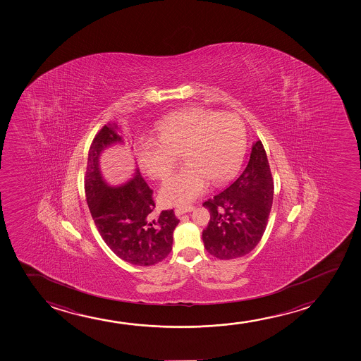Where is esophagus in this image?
<instances>
[{
    "instance_id": "1",
    "label": "esophagus",
    "mask_w": 361,
    "mask_h": 361,
    "mask_svg": "<svg viewBox=\"0 0 361 361\" xmlns=\"http://www.w3.org/2000/svg\"><path fill=\"white\" fill-rule=\"evenodd\" d=\"M192 206H188V207H178L175 209V214L178 216V217H180V216H183V214H185V213L191 212V211H193Z\"/></svg>"
}]
</instances>
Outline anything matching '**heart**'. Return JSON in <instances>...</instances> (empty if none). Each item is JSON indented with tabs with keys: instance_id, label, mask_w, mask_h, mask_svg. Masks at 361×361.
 I'll return each instance as SVG.
<instances>
[{
	"instance_id": "1",
	"label": "heart",
	"mask_w": 361,
	"mask_h": 361,
	"mask_svg": "<svg viewBox=\"0 0 361 361\" xmlns=\"http://www.w3.org/2000/svg\"><path fill=\"white\" fill-rule=\"evenodd\" d=\"M247 130L242 119L212 109L191 107L170 114L158 126L157 140L139 144V166L152 178L164 180L178 155L183 166L159 191L169 207H185L207 190L232 180L242 166Z\"/></svg>"
}]
</instances>
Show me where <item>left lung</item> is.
I'll list each match as a JSON object with an SVG mask.
<instances>
[{
	"mask_svg": "<svg viewBox=\"0 0 361 361\" xmlns=\"http://www.w3.org/2000/svg\"><path fill=\"white\" fill-rule=\"evenodd\" d=\"M272 198L271 171L265 149L257 140L252 144L250 158L239 178L203 203L211 216L202 232L206 250L222 260L252 252L265 232Z\"/></svg>",
	"mask_w": 361,
	"mask_h": 361,
	"instance_id": "left-lung-1",
	"label": "left lung"
}]
</instances>
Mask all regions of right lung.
I'll list each match as a JSON object with an SVG mask.
<instances>
[{"label":"right lung","mask_w":361,"mask_h":361,"mask_svg":"<svg viewBox=\"0 0 361 361\" xmlns=\"http://www.w3.org/2000/svg\"><path fill=\"white\" fill-rule=\"evenodd\" d=\"M117 123H107L96 134L90 147L85 192L90 212L101 237L124 262L150 267L163 262L173 249V229L178 218L173 209L150 219L155 208L153 190L138 169L134 178L118 186H109L101 175L99 155L114 144H123Z\"/></svg>","instance_id":"right-lung-1"}]
</instances>
